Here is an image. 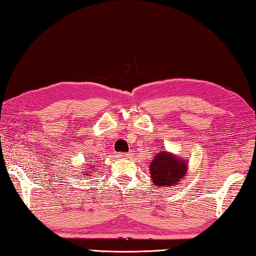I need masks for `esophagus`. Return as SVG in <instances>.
I'll list each match as a JSON object with an SVG mask.
<instances>
[{"label":"esophagus","instance_id":"1","mask_svg":"<svg viewBox=\"0 0 256 256\" xmlns=\"http://www.w3.org/2000/svg\"><path fill=\"white\" fill-rule=\"evenodd\" d=\"M131 156V153H120L118 157H121V158H128V157Z\"/></svg>","mask_w":256,"mask_h":256}]
</instances>
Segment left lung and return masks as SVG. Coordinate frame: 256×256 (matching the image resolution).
Here are the masks:
<instances>
[{
  "label": "left lung",
  "instance_id": "obj_1",
  "mask_svg": "<svg viewBox=\"0 0 256 256\" xmlns=\"http://www.w3.org/2000/svg\"><path fill=\"white\" fill-rule=\"evenodd\" d=\"M187 170L186 160L166 150L157 153L150 165V178L157 189L175 187L182 182Z\"/></svg>",
  "mask_w": 256,
  "mask_h": 256
}]
</instances>
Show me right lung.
Here are the masks:
<instances>
[{
	"label": "right lung",
	"mask_w": 256,
	"mask_h": 256,
	"mask_svg": "<svg viewBox=\"0 0 256 256\" xmlns=\"http://www.w3.org/2000/svg\"><path fill=\"white\" fill-rule=\"evenodd\" d=\"M94 170H96V165H94V167H92V165H89L88 168H86V170H84V172H82V175H84L86 177L91 176L92 172H94Z\"/></svg>",
	"instance_id": "right-lung-1"
}]
</instances>
